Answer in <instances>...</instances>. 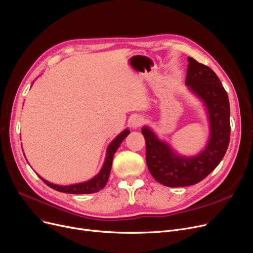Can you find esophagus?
Returning <instances> with one entry per match:
<instances>
[{"label":"esophagus","instance_id":"1","mask_svg":"<svg viewBox=\"0 0 253 253\" xmlns=\"http://www.w3.org/2000/svg\"><path fill=\"white\" fill-rule=\"evenodd\" d=\"M144 122H145L144 118L140 117V116H135L132 120H131V127H132L133 129H137L142 124H144Z\"/></svg>","mask_w":253,"mask_h":253}]
</instances>
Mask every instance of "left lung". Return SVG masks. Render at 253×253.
Segmentation results:
<instances>
[{"instance_id":"1","label":"left lung","mask_w":253,"mask_h":253,"mask_svg":"<svg viewBox=\"0 0 253 253\" xmlns=\"http://www.w3.org/2000/svg\"><path fill=\"white\" fill-rule=\"evenodd\" d=\"M188 63L185 84L205 104L210 125L206 148L195 156H182L167 141L159 139L151 128L141 129L148 169L154 179L168 187L190 186L204 180L220 163L229 144L230 111L226 91L210 67L190 57Z\"/></svg>"}]
</instances>
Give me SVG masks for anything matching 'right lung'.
Masks as SVG:
<instances>
[{
  "label": "right lung",
  "mask_w": 253,
  "mask_h": 253,
  "mask_svg": "<svg viewBox=\"0 0 253 253\" xmlns=\"http://www.w3.org/2000/svg\"><path fill=\"white\" fill-rule=\"evenodd\" d=\"M129 133H130V131L128 129H125L123 132H121L111 142V144H109V146L107 147V150H106L105 160H104V163H103L100 171L89 181H85V182L79 183V184H72V185H68V186H62V185L52 184V183L44 180L42 177H40V175H39V178L47 186H49L50 188L57 190V191H60V192L71 193V194H89V193H95V192L100 191L107 183L109 173H111V169H112L113 158H114L115 153L117 152L118 148L120 147L121 142H122L126 138V136Z\"/></svg>",
  "instance_id": "right-lung-1"
}]
</instances>
